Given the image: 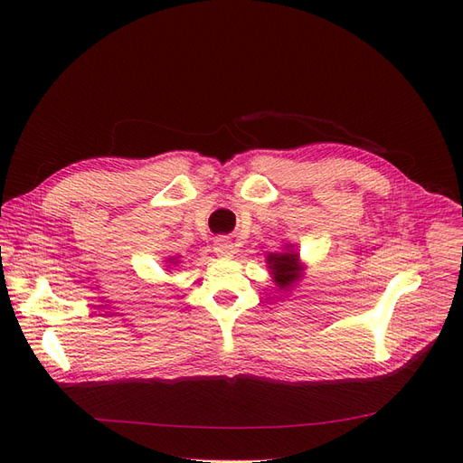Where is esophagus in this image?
<instances>
[{"label":"esophagus","instance_id":"obj_1","mask_svg":"<svg viewBox=\"0 0 463 463\" xmlns=\"http://www.w3.org/2000/svg\"><path fill=\"white\" fill-rule=\"evenodd\" d=\"M214 253H216L218 257L230 259V257H233V253H235V245H233L230 240H226V237H218V240L214 241Z\"/></svg>","mask_w":463,"mask_h":463}]
</instances>
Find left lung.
<instances>
[{
    "label": "left lung",
    "instance_id": "1",
    "mask_svg": "<svg viewBox=\"0 0 463 463\" xmlns=\"http://www.w3.org/2000/svg\"><path fill=\"white\" fill-rule=\"evenodd\" d=\"M266 264H269L272 279L279 289H289L296 286L301 279L303 266L299 262V255L293 250H284V253H270L266 257Z\"/></svg>",
    "mask_w": 463,
    "mask_h": 463
}]
</instances>
